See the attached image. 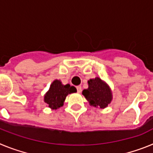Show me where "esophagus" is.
Instances as JSON below:
<instances>
[{"mask_svg": "<svg viewBox=\"0 0 153 153\" xmlns=\"http://www.w3.org/2000/svg\"><path fill=\"white\" fill-rule=\"evenodd\" d=\"M76 90H77V93H81V91H82V88H81L80 86H76Z\"/></svg>", "mask_w": 153, "mask_h": 153, "instance_id": "1", "label": "esophagus"}]
</instances>
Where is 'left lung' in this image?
I'll use <instances>...</instances> for the list:
<instances>
[{"label": "left lung", "instance_id": "obj_1", "mask_svg": "<svg viewBox=\"0 0 153 153\" xmlns=\"http://www.w3.org/2000/svg\"><path fill=\"white\" fill-rule=\"evenodd\" d=\"M88 89L83 91V95L91 106L105 108L112 100V93L106 83L99 77L88 81Z\"/></svg>", "mask_w": 153, "mask_h": 153}]
</instances>
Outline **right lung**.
Returning <instances> with one entry per match:
<instances>
[{"label":"right lung","instance_id":"1","mask_svg":"<svg viewBox=\"0 0 153 153\" xmlns=\"http://www.w3.org/2000/svg\"><path fill=\"white\" fill-rule=\"evenodd\" d=\"M76 89L70 84L63 85L60 80H54L51 85L49 91L46 93L44 101L51 109H56L63 105L65 99L70 93H76Z\"/></svg>","mask_w":153,"mask_h":153}]
</instances>
